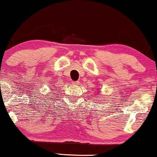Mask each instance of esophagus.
Instances as JSON below:
<instances>
[{
	"label": "esophagus",
	"mask_w": 157,
	"mask_h": 157,
	"mask_svg": "<svg viewBox=\"0 0 157 157\" xmlns=\"http://www.w3.org/2000/svg\"><path fill=\"white\" fill-rule=\"evenodd\" d=\"M72 84L73 85H79L80 84V82H79V81H73Z\"/></svg>",
	"instance_id": "1"
}]
</instances>
